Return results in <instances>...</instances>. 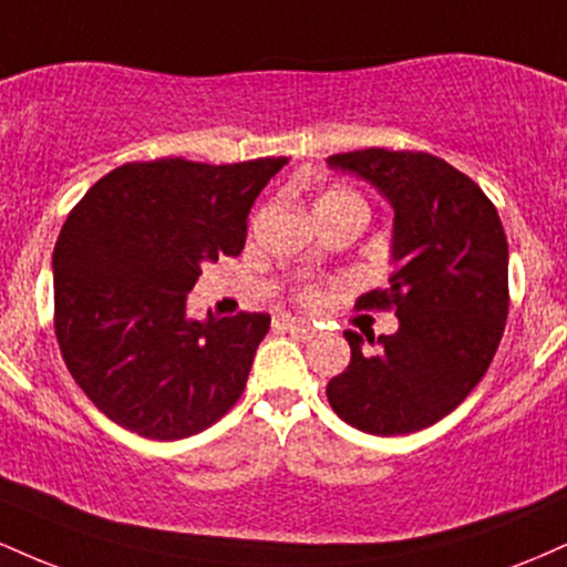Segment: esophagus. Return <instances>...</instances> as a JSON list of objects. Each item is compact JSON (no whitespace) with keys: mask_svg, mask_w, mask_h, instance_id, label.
Wrapping results in <instances>:
<instances>
[{"mask_svg":"<svg viewBox=\"0 0 567 567\" xmlns=\"http://www.w3.org/2000/svg\"><path fill=\"white\" fill-rule=\"evenodd\" d=\"M285 330H290L292 336H298V338H315L317 336V328L315 324H311L309 320H298V317H285L282 322Z\"/></svg>","mask_w":567,"mask_h":567,"instance_id":"1","label":"esophagus"}]
</instances>
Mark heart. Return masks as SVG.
<instances>
[{"instance_id":"b5f03b06","label":"heart","mask_w":567,"mask_h":567,"mask_svg":"<svg viewBox=\"0 0 567 567\" xmlns=\"http://www.w3.org/2000/svg\"><path fill=\"white\" fill-rule=\"evenodd\" d=\"M320 205H365V202H362V197L357 192H351V188H330V192H324L322 197H320V202H317V207ZM301 301L303 303H320L322 301V292H320V288H303L301 290Z\"/></svg>"}]
</instances>
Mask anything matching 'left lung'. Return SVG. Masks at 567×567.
I'll use <instances>...</instances> for the list:
<instances>
[{
  "mask_svg": "<svg viewBox=\"0 0 567 567\" xmlns=\"http://www.w3.org/2000/svg\"><path fill=\"white\" fill-rule=\"evenodd\" d=\"M373 184L394 207L392 277L360 309H394L400 328L375 354L347 330L351 362L328 402L360 432L392 437L437 424L491 368L509 315V247L493 202L470 175L426 152L328 157ZM373 343V338H368Z\"/></svg>",
  "mask_w": 567,
  "mask_h": 567,
  "instance_id": "obj_1",
  "label": "left lung"
}]
</instances>
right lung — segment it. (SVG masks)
<instances>
[{"instance_id":"obj_1","label":"right lung","mask_w":567,"mask_h":567,"mask_svg":"<svg viewBox=\"0 0 567 567\" xmlns=\"http://www.w3.org/2000/svg\"><path fill=\"white\" fill-rule=\"evenodd\" d=\"M282 165L127 162L69 213L53 250L58 347L114 424L184 440L245 392L271 317L188 320L186 296L202 264L243 252L252 202Z\"/></svg>"}]
</instances>
